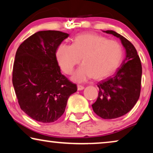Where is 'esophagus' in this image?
Wrapping results in <instances>:
<instances>
[{
	"instance_id": "34e87169",
	"label": "esophagus",
	"mask_w": 153,
	"mask_h": 153,
	"mask_svg": "<svg viewBox=\"0 0 153 153\" xmlns=\"http://www.w3.org/2000/svg\"><path fill=\"white\" fill-rule=\"evenodd\" d=\"M77 89H78V91H81V90L84 89V86L81 85H77Z\"/></svg>"
}]
</instances>
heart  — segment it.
<instances>
[{
    "mask_svg": "<svg viewBox=\"0 0 153 153\" xmlns=\"http://www.w3.org/2000/svg\"><path fill=\"white\" fill-rule=\"evenodd\" d=\"M60 68L70 74L74 67L83 63L74 73L72 79L82 82L94 77L96 79L111 75L120 66L123 50L118 42L102 35L84 33L77 35L72 45L61 44L56 53Z\"/></svg>",
    "mask_w": 153,
    "mask_h": 153,
    "instance_id": "heart-1",
    "label": "heart"
}]
</instances>
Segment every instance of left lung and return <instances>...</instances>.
<instances>
[{
    "label": "left lung",
    "instance_id": "1",
    "mask_svg": "<svg viewBox=\"0 0 153 153\" xmlns=\"http://www.w3.org/2000/svg\"><path fill=\"white\" fill-rule=\"evenodd\" d=\"M104 32L120 38L126 50V57L113 76L97 83L98 97L92 107L102 118L114 119L128 113L139 100L142 66L137 50L130 42L114 30Z\"/></svg>",
    "mask_w": 153,
    "mask_h": 153
}]
</instances>
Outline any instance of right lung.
<instances>
[{
	"label": "right lung",
	"instance_id": "obj_1",
	"mask_svg": "<svg viewBox=\"0 0 153 153\" xmlns=\"http://www.w3.org/2000/svg\"><path fill=\"white\" fill-rule=\"evenodd\" d=\"M69 34L58 30L35 33L16 52L12 83L22 111L38 122L56 121L64 114L76 84L61 74L56 53Z\"/></svg>",
	"mask_w": 153,
	"mask_h": 153
}]
</instances>
